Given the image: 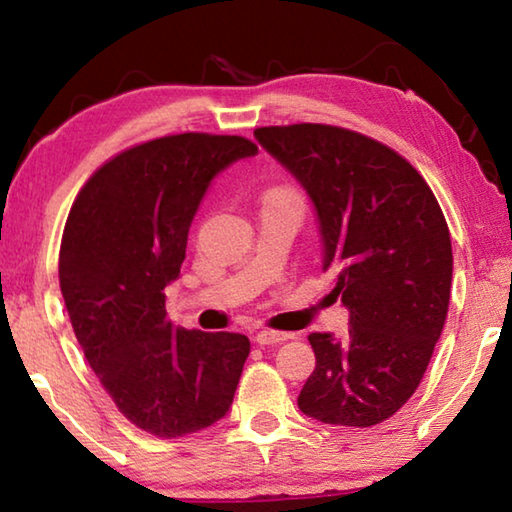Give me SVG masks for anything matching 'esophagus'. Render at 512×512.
I'll list each match as a JSON object with an SVG mask.
<instances>
[{"label": "esophagus", "mask_w": 512, "mask_h": 512, "mask_svg": "<svg viewBox=\"0 0 512 512\" xmlns=\"http://www.w3.org/2000/svg\"><path fill=\"white\" fill-rule=\"evenodd\" d=\"M291 339V334H284V332H273V329H259L255 334V341L259 345H273V343H282Z\"/></svg>", "instance_id": "esophagus-1"}]
</instances>
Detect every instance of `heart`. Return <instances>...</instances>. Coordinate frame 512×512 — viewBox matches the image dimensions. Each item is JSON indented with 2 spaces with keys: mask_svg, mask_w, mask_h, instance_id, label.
Returning <instances> with one entry per match:
<instances>
[{
  "mask_svg": "<svg viewBox=\"0 0 512 512\" xmlns=\"http://www.w3.org/2000/svg\"><path fill=\"white\" fill-rule=\"evenodd\" d=\"M266 198H291V201H298L302 203V196L296 187H289V185H280L271 189V192L266 194Z\"/></svg>",
  "mask_w": 512,
  "mask_h": 512,
  "instance_id": "heart-1",
  "label": "heart"
}]
</instances>
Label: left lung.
Listing matches in <instances>:
<instances>
[{
	"label": "left lung",
	"mask_w": 512,
	"mask_h": 512,
	"mask_svg": "<svg viewBox=\"0 0 512 512\" xmlns=\"http://www.w3.org/2000/svg\"><path fill=\"white\" fill-rule=\"evenodd\" d=\"M255 140L316 207L323 271L350 311L345 339L309 334L316 368L300 411L372 427L409 402L443 332L452 239L436 196L400 153L327 124L264 126Z\"/></svg>",
	"instance_id": "8db88e82"
}]
</instances>
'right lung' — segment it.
I'll use <instances>...</instances> for the list:
<instances>
[{"label":"right lung","instance_id":"add662e5","mask_svg":"<svg viewBox=\"0 0 512 512\" xmlns=\"http://www.w3.org/2000/svg\"><path fill=\"white\" fill-rule=\"evenodd\" d=\"M255 153L239 135L137 144L94 171L69 210L58 277L74 334L117 409L151 436H187L230 411L248 336L176 327L164 289L212 178Z\"/></svg>","mask_w":512,"mask_h":512}]
</instances>
